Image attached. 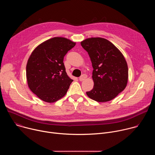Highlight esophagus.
Wrapping results in <instances>:
<instances>
[{"mask_svg": "<svg viewBox=\"0 0 155 155\" xmlns=\"http://www.w3.org/2000/svg\"><path fill=\"white\" fill-rule=\"evenodd\" d=\"M87 75L86 74H83L80 78H79V80L80 81H83V80H84L86 78H87Z\"/></svg>", "mask_w": 155, "mask_h": 155, "instance_id": "1", "label": "esophagus"}]
</instances>
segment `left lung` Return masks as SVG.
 Listing matches in <instances>:
<instances>
[{"instance_id":"8db88e82","label":"left lung","mask_w":155,"mask_h":155,"mask_svg":"<svg viewBox=\"0 0 155 155\" xmlns=\"http://www.w3.org/2000/svg\"><path fill=\"white\" fill-rule=\"evenodd\" d=\"M93 68L94 87L87 96L99 102L111 101L122 92L128 80V68L121 51L107 39L93 37L81 42Z\"/></svg>"}]
</instances>
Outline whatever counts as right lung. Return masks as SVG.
Here are the masks:
<instances>
[{"label":"right lung","instance_id":"right-lung-1","mask_svg":"<svg viewBox=\"0 0 155 155\" xmlns=\"http://www.w3.org/2000/svg\"><path fill=\"white\" fill-rule=\"evenodd\" d=\"M75 44L66 38L54 37L31 53L26 65L28 84L41 100L54 102L67 93L73 80L65 72L64 57Z\"/></svg>","mask_w":155,"mask_h":155}]
</instances>
